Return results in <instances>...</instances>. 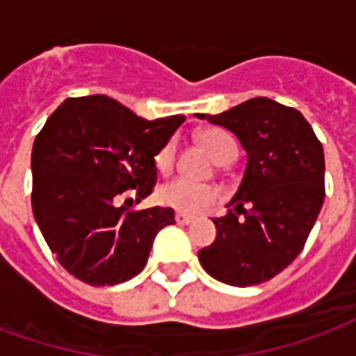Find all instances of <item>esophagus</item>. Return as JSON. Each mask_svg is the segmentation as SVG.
I'll list each match as a JSON object with an SVG mask.
<instances>
[{
  "mask_svg": "<svg viewBox=\"0 0 356 356\" xmlns=\"http://www.w3.org/2000/svg\"><path fill=\"white\" fill-rule=\"evenodd\" d=\"M175 221H177L179 225H191L194 221L193 216H186V213H181V211H177L175 213Z\"/></svg>",
  "mask_w": 356,
  "mask_h": 356,
  "instance_id": "1",
  "label": "esophagus"
}]
</instances>
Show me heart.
I'll return each instance as SVG.
<instances>
[{"instance_id":"heart-1","label":"heart","mask_w":356,"mask_h":356,"mask_svg":"<svg viewBox=\"0 0 356 356\" xmlns=\"http://www.w3.org/2000/svg\"><path fill=\"white\" fill-rule=\"evenodd\" d=\"M198 140L217 163H229L232 162L238 148L236 143L232 140L225 131L219 129H208L198 135ZM175 162V145L168 143L165 147L156 154V168L160 171H170ZM158 200L162 202L163 206L177 209L181 213H196L202 209L213 206L217 202V191L213 186L202 185V183H193L188 179L177 177L173 181L163 183L158 188Z\"/></svg>"}]
</instances>
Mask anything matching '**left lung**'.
<instances>
[{"instance_id": "left-lung-1", "label": "left lung", "mask_w": 356, "mask_h": 356, "mask_svg": "<svg viewBox=\"0 0 356 356\" xmlns=\"http://www.w3.org/2000/svg\"><path fill=\"white\" fill-rule=\"evenodd\" d=\"M200 120L238 137L248 152L244 177L213 219V244L198 252L216 280L238 288L282 273L305 246L324 202V150L313 127L296 108L255 97Z\"/></svg>"}]
</instances>
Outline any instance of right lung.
Here are the masks:
<instances>
[{
	"mask_svg": "<svg viewBox=\"0 0 356 356\" xmlns=\"http://www.w3.org/2000/svg\"><path fill=\"white\" fill-rule=\"evenodd\" d=\"M185 116L145 120L106 95L66 99L32 148V209L58 263L89 286L137 276L171 208L133 211L156 185L154 156Z\"/></svg>",
	"mask_w": 356,
	"mask_h": 356,
	"instance_id": "add662e5",
	"label": "right lung"
}]
</instances>
